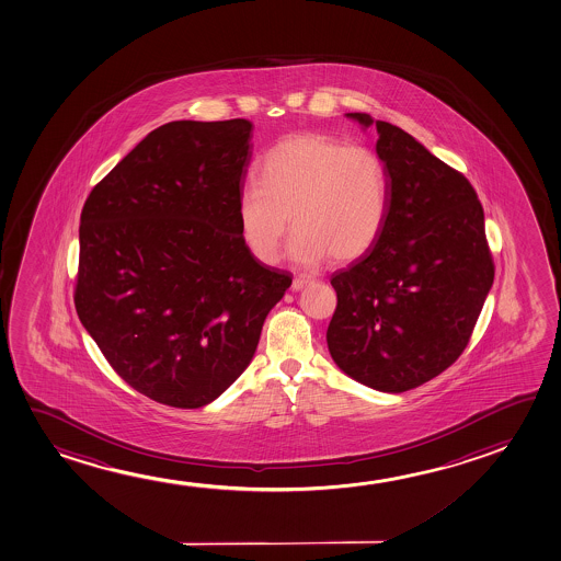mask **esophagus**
I'll return each mask as SVG.
<instances>
[{"mask_svg":"<svg viewBox=\"0 0 561 561\" xmlns=\"http://www.w3.org/2000/svg\"><path fill=\"white\" fill-rule=\"evenodd\" d=\"M310 284L309 276H297L293 279L291 289L293 291H301L305 285Z\"/></svg>","mask_w":561,"mask_h":561,"instance_id":"obj_1","label":"esophagus"}]
</instances>
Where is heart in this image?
<instances>
[{
	"instance_id": "obj_1",
	"label": "heart",
	"mask_w": 561,
	"mask_h": 561,
	"mask_svg": "<svg viewBox=\"0 0 561 561\" xmlns=\"http://www.w3.org/2000/svg\"><path fill=\"white\" fill-rule=\"evenodd\" d=\"M237 201L239 229L254 259L276 262L289 228V254L314 266L363 256L382 236L390 214V175L382 156L324 133L282 138Z\"/></svg>"
}]
</instances>
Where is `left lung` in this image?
<instances>
[{
	"label": "left lung",
	"instance_id": "8db88e82",
	"mask_svg": "<svg viewBox=\"0 0 561 561\" xmlns=\"http://www.w3.org/2000/svg\"><path fill=\"white\" fill-rule=\"evenodd\" d=\"M347 115L374 123L363 112ZM376 129L390 214L373 249L333 274L337 307L325 340L351 378L401 393L461 357L495 268L469 179L396 125L376 122Z\"/></svg>",
	"mask_w": 561,
	"mask_h": 561
}]
</instances>
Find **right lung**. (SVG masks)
<instances>
[{"label":"right lung","instance_id":"add662e5","mask_svg":"<svg viewBox=\"0 0 561 561\" xmlns=\"http://www.w3.org/2000/svg\"><path fill=\"white\" fill-rule=\"evenodd\" d=\"M251 130L165 123L82 206L77 314L115 373L163 405L198 409L228 390L291 285L239 229Z\"/></svg>","mask_w":561,"mask_h":561}]
</instances>
